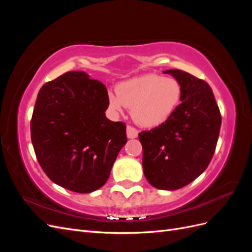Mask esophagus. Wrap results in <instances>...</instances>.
<instances>
[{
	"label": "esophagus",
	"mask_w": 252,
	"mask_h": 252,
	"mask_svg": "<svg viewBox=\"0 0 252 252\" xmlns=\"http://www.w3.org/2000/svg\"><path fill=\"white\" fill-rule=\"evenodd\" d=\"M126 131H127V138L128 139H135L136 136H138V133H139L138 130H136V129L132 126H127Z\"/></svg>",
	"instance_id": "1"
}]
</instances>
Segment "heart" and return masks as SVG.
Listing matches in <instances>:
<instances>
[{"instance_id": "b5f03b06", "label": "heart", "mask_w": 252, "mask_h": 252, "mask_svg": "<svg viewBox=\"0 0 252 252\" xmlns=\"http://www.w3.org/2000/svg\"><path fill=\"white\" fill-rule=\"evenodd\" d=\"M182 94L179 81L149 73L119 84L117 93H108V104L114 113L123 112L125 106L131 108L135 123L150 128L164 124L172 116Z\"/></svg>"}]
</instances>
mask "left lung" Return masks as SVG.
Listing matches in <instances>:
<instances>
[{"mask_svg":"<svg viewBox=\"0 0 252 252\" xmlns=\"http://www.w3.org/2000/svg\"><path fill=\"white\" fill-rule=\"evenodd\" d=\"M179 81L182 103L164 124L139 133L143 170L151 186L175 190L207 168L215 154L222 118L207 83L179 69L165 70Z\"/></svg>","mask_w":252,"mask_h":252,"instance_id":"obj_1","label":"left lung"}]
</instances>
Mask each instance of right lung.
<instances>
[{"label": "right lung", "instance_id": "1", "mask_svg": "<svg viewBox=\"0 0 252 252\" xmlns=\"http://www.w3.org/2000/svg\"><path fill=\"white\" fill-rule=\"evenodd\" d=\"M70 71L40 89L30 131L39 164L57 185L79 193L101 188L127 143L126 126L105 116L107 89Z\"/></svg>", "mask_w": 252, "mask_h": 252}]
</instances>
